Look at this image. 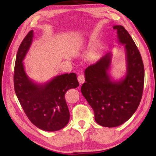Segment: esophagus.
Wrapping results in <instances>:
<instances>
[{
    "mask_svg": "<svg viewBox=\"0 0 156 156\" xmlns=\"http://www.w3.org/2000/svg\"><path fill=\"white\" fill-rule=\"evenodd\" d=\"M78 80L80 84H83L85 81V78L83 74H80L78 76Z\"/></svg>",
    "mask_w": 156,
    "mask_h": 156,
    "instance_id": "esophagus-1",
    "label": "esophagus"
}]
</instances>
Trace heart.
I'll use <instances>...</instances> for the list:
<instances>
[{
  "label": "heart",
  "mask_w": 156,
  "mask_h": 156,
  "mask_svg": "<svg viewBox=\"0 0 156 156\" xmlns=\"http://www.w3.org/2000/svg\"><path fill=\"white\" fill-rule=\"evenodd\" d=\"M99 55V51L98 49H94V50H92L90 54L88 55V58L90 60H94L97 59L98 58Z\"/></svg>",
  "instance_id": "obj_1"
}]
</instances>
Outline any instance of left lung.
Listing matches in <instances>:
<instances>
[{
	"instance_id": "1",
	"label": "left lung",
	"mask_w": 156,
	"mask_h": 156,
	"mask_svg": "<svg viewBox=\"0 0 156 156\" xmlns=\"http://www.w3.org/2000/svg\"><path fill=\"white\" fill-rule=\"evenodd\" d=\"M117 41L124 45L126 73L119 80L109 74L112 53L109 52L85 69L81 92L94 112L96 122L105 127L123 124L140 105L144 85V66L140 51L127 31L114 25Z\"/></svg>"
}]
</instances>
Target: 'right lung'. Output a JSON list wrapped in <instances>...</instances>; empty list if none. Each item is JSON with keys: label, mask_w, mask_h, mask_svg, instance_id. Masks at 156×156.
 <instances>
[{"label": "right lung", "mask_w": 156, "mask_h": 156, "mask_svg": "<svg viewBox=\"0 0 156 156\" xmlns=\"http://www.w3.org/2000/svg\"><path fill=\"white\" fill-rule=\"evenodd\" d=\"M34 31L28 33L16 54L14 88L23 111L33 124L46 131L60 130L67 125L69 112L65 100L69 89L79 86L75 73L56 76L44 84L29 78L23 61L33 41Z\"/></svg>", "instance_id": "obj_1"}]
</instances>
